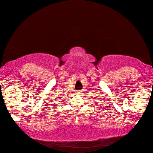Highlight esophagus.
I'll use <instances>...</instances> for the list:
<instances>
[{
	"mask_svg": "<svg viewBox=\"0 0 153 153\" xmlns=\"http://www.w3.org/2000/svg\"><path fill=\"white\" fill-rule=\"evenodd\" d=\"M80 92H81V91H80V90H77V93H78V94H79Z\"/></svg>",
	"mask_w": 153,
	"mask_h": 153,
	"instance_id": "34e87169",
	"label": "esophagus"
}]
</instances>
